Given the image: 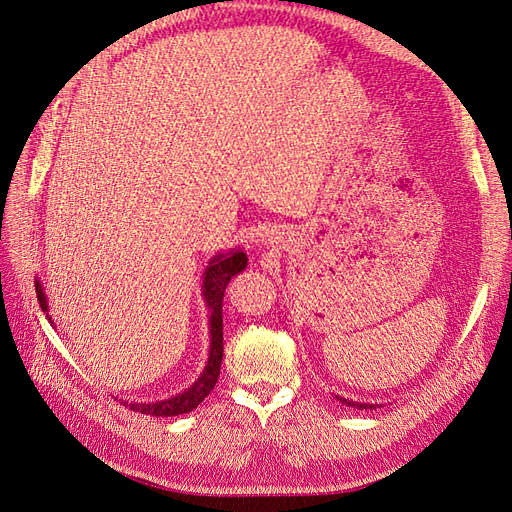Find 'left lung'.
Instances as JSON below:
<instances>
[{
    "label": "left lung",
    "instance_id": "left-lung-1",
    "mask_svg": "<svg viewBox=\"0 0 512 512\" xmlns=\"http://www.w3.org/2000/svg\"><path fill=\"white\" fill-rule=\"evenodd\" d=\"M339 401H344V404H348V406H352V408H365V410H367V408H369V410L374 408V406H369V404H354V401H350V399H339Z\"/></svg>",
    "mask_w": 512,
    "mask_h": 512
}]
</instances>
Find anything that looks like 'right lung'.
<instances>
[{
  "mask_svg": "<svg viewBox=\"0 0 512 512\" xmlns=\"http://www.w3.org/2000/svg\"><path fill=\"white\" fill-rule=\"evenodd\" d=\"M247 267V256L243 252H230L228 256H215L205 271V282H203V294L205 301L211 309V350H209V361L194 386L188 391L170 397L160 404H130L134 412L151 414V416H179L185 412H192L200 401H203L220 378V367H222V356H224V324H222V303H224V292L228 282L241 273ZM36 294L42 312H49V305H46V297L42 292V284L36 282Z\"/></svg>",
  "mask_w": 512,
  "mask_h": 512,
  "instance_id": "obj_1",
  "label": "right lung"
}]
</instances>
